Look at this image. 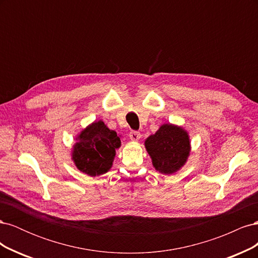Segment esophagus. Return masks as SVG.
Masks as SVG:
<instances>
[{"mask_svg": "<svg viewBox=\"0 0 258 258\" xmlns=\"http://www.w3.org/2000/svg\"><path fill=\"white\" fill-rule=\"evenodd\" d=\"M129 137H130L131 141L138 142L139 140H140V138H141V134H140V132H138V131H131L130 134H129Z\"/></svg>", "mask_w": 258, "mask_h": 258, "instance_id": "esophagus-1", "label": "esophagus"}]
</instances>
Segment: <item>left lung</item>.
I'll return each instance as SVG.
<instances>
[{
  "label": "left lung",
  "instance_id": "left-lung-1",
  "mask_svg": "<svg viewBox=\"0 0 258 258\" xmlns=\"http://www.w3.org/2000/svg\"><path fill=\"white\" fill-rule=\"evenodd\" d=\"M145 148L154 168L162 174H173L188 159L191 150L188 132L183 127L163 123L145 140Z\"/></svg>",
  "mask_w": 258,
  "mask_h": 258
}]
</instances>
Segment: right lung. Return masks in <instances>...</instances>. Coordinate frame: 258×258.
<instances>
[{
    "mask_svg": "<svg viewBox=\"0 0 258 258\" xmlns=\"http://www.w3.org/2000/svg\"><path fill=\"white\" fill-rule=\"evenodd\" d=\"M73 145L72 160L81 172L89 176L106 173L113 166L120 137L102 121H95L81 131Z\"/></svg>",
    "mask_w": 258,
    "mask_h": 258,
    "instance_id": "1",
    "label": "right lung"
}]
</instances>
